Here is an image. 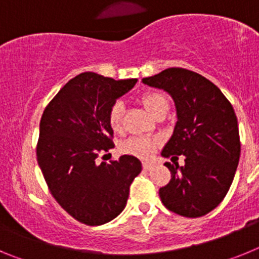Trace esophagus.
Wrapping results in <instances>:
<instances>
[{
    "label": "esophagus",
    "mask_w": 259,
    "mask_h": 259,
    "mask_svg": "<svg viewBox=\"0 0 259 259\" xmlns=\"http://www.w3.org/2000/svg\"><path fill=\"white\" fill-rule=\"evenodd\" d=\"M152 167H153L152 162H144V163H143V168H144V170H146V171L150 170Z\"/></svg>",
    "instance_id": "obj_1"
}]
</instances>
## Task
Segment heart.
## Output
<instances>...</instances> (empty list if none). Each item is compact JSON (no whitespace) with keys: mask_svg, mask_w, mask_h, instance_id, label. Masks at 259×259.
I'll return each instance as SVG.
<instances>
[{"mask_svg":"<svg viewBox=\"0 0 259 259\" xmlns=\"http://www.w3.org/2000/svg\"><path fill=\"white\" fill-rule=\"evenodd\" d=\"M141 101L145 105V107L149 110L150 113L154 115L159 107L167 106L168 107V102L167 98L164 97L162 93L158 92H148L144 93L141 97ZM123 111H124V106L120 101H116L111 105L107 114V119H109L110 127L113 128L114 131H118L120 125H122L123 119ZM161 140L157 137H148V136H134L127 139L120 144V152L124 154L135 155L139 158H149L150 155L154 153L157 149V146L159 145Z\"/></svg>","mask_w":259,"mask_h":259,"instance_id":"obj_1","label":"heart"}]
</instances>
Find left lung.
Listing matches in <instances>:
<instances>
[{
	"label": "left lung",
	"instance_id": "obj_1",
	"mask_svg": "<svg viewBox=\"0 0 259 259\" xmlns=\"http://www.w3.org/2000/svg\"><path fill=\"white\" fill-rule=\"evenodd\" d=\"M143 83L163 89L175 102L178 122L162 155L185 157L184 166L164 163L171 180L159 189L162 203L187 218L202 217L226 197L239 164L235 110L218 87L185 68H167Z\"/></svg>",
	"mask_w": 259,
	"mask_h": 259
}]
</instances>
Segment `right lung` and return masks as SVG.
I'll return each instance as SVG.
<instances>
[{
    "label": "right lung",
    "instance_id": "1",
    "mask_svg": "<svg viewBox=\"0 0 259 259\" xmlns=\"http://www.w3.org/2000/svg\"><path fill=\"white\" fill-rule=\"evenodd\" d=\"M136 83L83 72L54 96L41 116L36 155L48 188L72 218L88 226L116 218L141 172L134 155L110 163L96 161L114 148L110 107Z\"/></svg>",
    "mask_w": 259,
    "mask_h": 259
}]
</instances>
